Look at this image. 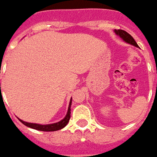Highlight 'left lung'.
<instances>
[{"mask_svg": "<svg viewBox=\"0 0 157 157\" xmlns=\"http://www.w3.org/2000/svg\"><path fill=\"white\" fill-rule=\"evenodd\" d=\"M114 32L117 35H118L121 39H123L126 43H129V44H131L133 46H136V47H138V45L137 44V43L135 42V40L133 39V38L132 37L131 35H129V33H127L126 31H123V30H114Z\"/></svg>", "mask_w": 157, "mask_h": 157, "instance_id": "8db88e82", "label": "left lung"}]
</instances>
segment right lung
I'll use <instances>...</instances> for the list:
<instances>
[{
	"instance_id": "1",
	"label": "right lung",
	"mask_w": 157,
	"mask_h": 157,
	"mask_svg": "<svg viewBox=\"0 0 157 157\" xmlns=\"http://www.w3.org/2000/svg\"><path fill=\"white\" fill-rule=\"evenodd\" d=\"M71 103H72V99H70V102H69L67 114L65 115V117L63 118V119L61 120L60 122H56V123L48 124V125H40V124L30 123V122H24V121L20 119V118H18V119L20 120V122L24 124V125H25L26 126L32 128V129H37V130H40V131H56V130H59V129L65 127V126L68 124V122H69V119H70Z\"/></svg>"
}]
</instances>
